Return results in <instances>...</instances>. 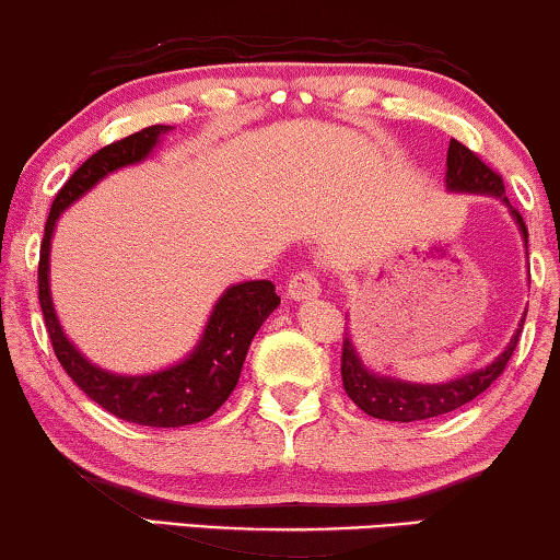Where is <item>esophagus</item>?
<instances>
[{"label": "esophagus", "instance_id": "obj_1", "mask_svg": "<svg viewBox=\"0 0 560 560\" xmlns=\"http://www.w3.org/2000/svg\"><path fill=\"white\" fill-rule=\"evenodd\" d=\"M319 292H323V288H319V280L313 270H300L288 282V295L298 302L315 300Z\"/></svg>", "mask_w": 560, "mask_h": 560}]
</instances>
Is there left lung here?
I'll use <instances>...</instances> for the list:
<instances>
[{
	"mask_svg": "<svg viewBox=\"0 0 560 560\" xmlns=\"http://www.w3.org/2000/svg\"><path fill=\"white\" fill-rule=\"evenodd\" d=\"M446 188L454 190V194H479V196H493L503 200L506 208L511 210L513 220H516L521 237H524L526 250H528L526 223L518 210L509 203L501 176L493 168H489L471 149H466V145L456 139L448 141ZM524 319L526 317H521L516 335L511 337L506 350H503L497 360L483 366V370L462 374V377L444 384L405 382V380L384 377V374L366 370L362 357L354 350L350 332H345L342 384H345L347 397H350L354 405L364 411V415H370L374 419L421 421V419L448 415V411L469 405L471 399L479 397L481 392H487L491 384L501 377V372L506 370V362L511 360V354L518 345V335L521 329H524Z\"/></svg>",
	"mask_w": 560,
	"mask_h": 560,
	"instance_id": "left-lung-1",
	"label": "left lung"
}]
</instances>
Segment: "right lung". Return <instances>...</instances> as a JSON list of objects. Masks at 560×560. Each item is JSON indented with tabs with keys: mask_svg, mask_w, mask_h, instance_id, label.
<instances>
[{
	"mask_svg": "<svg viewBox=\"0 0 560 560\" xmlns=\"http://www.w3.org/2000/svg\"><path fill=\"white\" fill-rule=\"evenodd\" d=\"M171 128L173 126L161 124L141 128L139 133L104 145L81 163L54 198L39 253V305L54 354L63 370L81 392L89 394L106 411H112L114 417L159 429L196 424L225 405L241 380L247 347H250L255 332L280 305L270 280H247L231 285L218 298L196 350L183 362L151 374H114L101 370L63 335L49 290L51 235L59 215L108 173L149 159L155 143Z\"/></svg>",
	"mask_w": 560,
	"mask_h": 560,
	"instance_id": "1",
	"label": "right lung"
}]
</instances>
